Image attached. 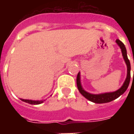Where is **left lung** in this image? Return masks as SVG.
I'll list each match as a JSON object with an SVG mask.
<instances>
[{"mask_svg": "<svg viewBox=\"0 0 134 134\" xmlns=\"http://www.w3.org/2000/svg\"><path fill=\"white\" fill-rule=\"evenodd\" d=\"M116 43L118 44V46L120 47L121 49V52H122V54L124 57V59L127 65V77L126 80L124 82L123 86L119 89V90H116L115 92H113V93H103V94H100V95H93V94H90V93H87L86 91H85L82 88L81 84H80V73L77 74V86L78 88L80 93H81L82 96H84L85 98L89 100L91 102L96 103H109L110 101L113 100L115 99L118 98V97L121 96L122 94L125 93V91L127 90V88L129 87V85L130 80H131V64H130L129 59H128L126 53V49L125 47V45L123 44V42H121L120 40L116 39L115 40ZM134 77V76H133Z\"/></svg>", "mask_w": 134, "mask_h": 134, "instance_id": "8db88e82", "label": "left lung"}]
</instances>
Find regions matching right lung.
<instances>
[{
	"instance_id": "add662e5",
	"label": "right lung",
	"mask_w": 134,
	"mask_h": 134,
	"mask_svg": "<svg viewBox=\"0 0 134 134\" xmlns=\"http://www.w3.org/2000/svg\"><path fill=\"white\" fill-rule=\"evenodd\" d=\"M22 101L31 104V105H37V104L42 103L44 100H24V99H21Z\"/></svg>"
}]
</instances>
